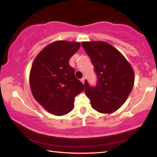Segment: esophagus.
<instances>
[{
	"mask_svg": "<svg viewBox=\"0 0 157 157\" xmlns=\"http://www.w3.org/2000/svg\"><path fill=\"white\" fill-rule=\"evenodd\" d=\"M85 77H83V78H82L81 79V81L82 82V83H84V82H85Z\"/></svg>",
	"mask_w": 157,
	"mask_h": 157,
	"instance_id": "1",
	"label": "esophagus"
}]
</instances>
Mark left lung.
<instances>
[{"mask_svg":"<svg viewBox=\"0 0 157 157\" xmlns=\"http://www.w3.org/2000/svg\"><path fill=\"white\" fill-rule=\"evenodd\" d=\"M98 77L96 86L85 81V93L94 109L110 114L124 105L133 87L135 76L131 64L121 52L103 41L83 42Z\"/></svg>","mask_w":157,"mask_h":157,"instance_id":"8db88e82","label":"left lung"}]
</instances>
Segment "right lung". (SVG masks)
I'll use <instances>...</instances> for the list:
<instances>
[{
    "label": "right lung",
    "instance_id": "obj_1",
    "mask_svg": "<svg viewBox=\"0 0 157 157\" xmlns=\"http://www.w3.org/2000/svg\"><path fill=\"white\" fill-rule=\"evenodd\" d=\"M78 42L59 40L40 51L32 64L29 81L36 100L56 116L68 114L74 109V99L84 90L76 78L69 60L80 48Z\"/></svg>",
    "mask_w": 157,
    "mask_h": 157
}]
</instances>
